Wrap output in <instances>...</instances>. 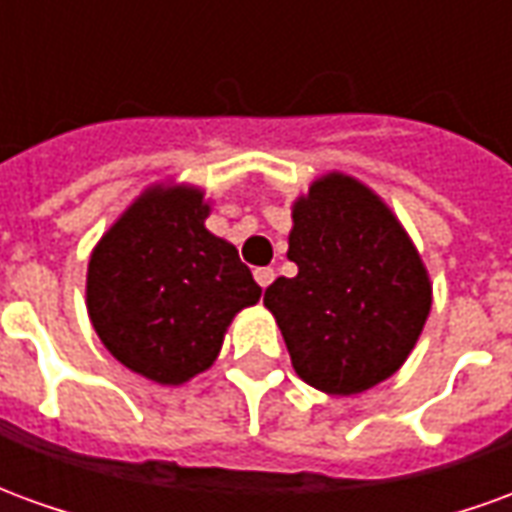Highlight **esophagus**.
I'll use <instances>...</instances> for the list:
<instances>
[{
	"label": "esophagus",
	"instance_id": "34e87169",
	"mask_svg": "<svg viewBox=\"0 0 512 512\" xmlns=\"http://www.w3.org/2000/svg\"><path fill=\"white\" fill-rule=\"evenodd\" d=\"M255 279H257V285H260V288L266 290L268 285L274 282V268H257V271H255Z\"/></svg>",
	"mask_w": 512,
	"mask_h": 512
}]
</instances>
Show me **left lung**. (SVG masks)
<instances>
[{
  "label": "left lung",
  "mask_w": 512,
  "mask_h": 512,
  "mask_svg": "<svg viewBox=\"0 0 512 512\" xmlns=\"http://www.w3.org/2000/svg\"><path fill=\"white\" fill-rule=\"evenodd\" d=\"M296 277L268 285L293 370L326 395H359L400 370L430 312L417 246L376 191L329 172L293 202Z\"/></svg>",
  "instance_id": "left-lung-1"
}]
</instances>
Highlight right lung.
Instances as JSON below:
<instances>
[{
	"mask_svg": "<svg viewBox=\"0 0 512 512\" xmlns=\"http://www.w3.org/2000/svg\"><path fill=\"white\" fill-rule=\"evenodd\" d=\"M205 191H142L90 255L87 312L120 365L178 386L216 362L235 312L260 301L238 249L205 227Z\"/></svg>",
	"mask_w": 512,
	"mask_h": 512,
	"instance_id": "add662e5",
	"label": "right lung"
}]
</instances>
